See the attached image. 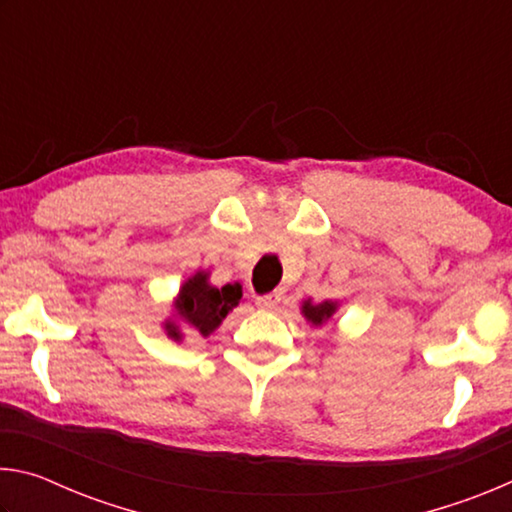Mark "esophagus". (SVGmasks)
Listing matches in <instances>:
<instances>
[{"mask_svg":"<svg viewBox=\"0 0 512 512\" xmlns=\"http://www.w3.org/2000/svg\"><path fill=\"white\" fill-rule=\"evenodd\" d=\"M280 300H282V291L264 293V296H257V298H255L259 309H275L277 305H280Z\"/></svg>","mask_w":512,"mask_h":512,"instance_id":"obj_1","label":"esophagus"}]
</instances>
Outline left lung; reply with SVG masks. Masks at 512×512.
<instances>
[{
    "mask_svg": "<svg viewBox=\"0 0 512 512\" xmlns=\"http://www.w3.org/2000/svg\"><path fill=\"white\" fill-rule=\"evenodd\" d=\"M336 311V305L334 302H318V305H311V302H305V307H302V314L307 316V320H311L314 325H323L325 320L332 316Z\"/></svg>",
    "mask_w": 512,
    "mask_h": 512,
    "instance_id": "left-lung-1",
    "label": "left lung"
}]
</instances>
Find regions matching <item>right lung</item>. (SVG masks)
Wrapping results in <instances>:
<instances>
[{
	"label": "right lung",
	"instance_id": "add662e5",
	"mask_svg": "<svg viewBox=\"0 0 512 512\" xmlns=\"http://www.w3.org/2000/svg\"><path fill=\"white\" fill-rule=\"evenodd\" d=\"M241 298L239 284H225L223 289L205 284V275L198 273L192 280L185 282L178 298V314L192 325L198 334L207 336L221 325V320L228 316L232 307H237ZM173 339H178V332L173 325H167Z\"/></svg>",
	"mask_w": 512,
	"mask_h": 512
}]
</instances>
